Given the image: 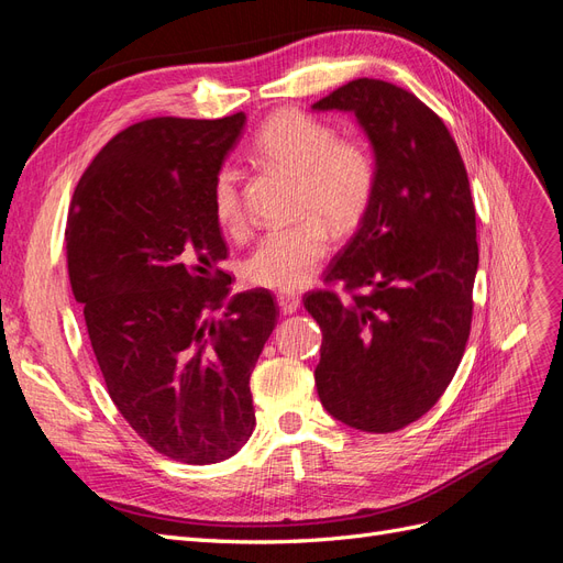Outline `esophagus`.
Wrapping results in <instances>:
<instances>
[{
  "mask_svg": "<svg viewBox=\"0 0 563 563\" xmlns=\"http://www.w3.org/2000/svg\"><path fill=\"white\" fill-rule=\"evenodd\" d=\"M277 302H279V310L284 314H294L300 308V296L294 294V291H282L277 296Z\"/></svg>",
  "mask_w": 563,
  "mask_h": 563,
  "instance_id": "34e87169",
  "label": "esophagus"
}]
</instances>
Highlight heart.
I'll use <instances>...</instances> for the list:
<instances>
[{"label":"heart","mask_w":563,"mask_h":563,"mask_svg":"<svg viewBox=\"0 0 563 563\" xmlns=\"http://www.w3.org/2000/svg\"><path fill=\"white\" fill-rule=\"evenodd\" d=\"M251 157L296 178V213L288 228L261 236L244 263L251 286L298 288L329 253V230L345 236L356 230L376 190V162L356 141L338 139L331 124L300 110L272 114L251 141ZM213 213L228 232L244 230L240 174L223 166L213 180Z\"/></svg>","instance_id":"heart-1"}]
</instances>
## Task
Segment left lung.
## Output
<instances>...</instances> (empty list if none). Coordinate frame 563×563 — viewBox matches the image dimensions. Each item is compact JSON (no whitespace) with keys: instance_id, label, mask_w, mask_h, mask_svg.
Returning <instances> with one entry per match:
<instances>
[{"instance_id":"left-lung-1","label":"left lung","mask_w":563,"mask_h":563,"mask_svg":"<svg viewBox=\"0 0 563 563\" xmlns=\"http://www.w3.org/2000/svg\"><path fill=\"white\" fill-rule=\"evenodd\" d=\"M354 114L376 190L327 284L302 298L323 333L314 368L327 411L362 432H395L444 395L470 338L479 265L463 157L444 122L395 84L354 79L312 106Z\"/></svg>"}]
</instances>
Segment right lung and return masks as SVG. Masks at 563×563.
Returning <instances> with one entry per match:
<instances>
[{"label": "right lung", "instance_id": "obj_1", "mask_svg": "<svg viewBox=\"0 0 563 563\" xmlns=\"http://www.w3.org/2000/svg\"><path fill=\"white\" fill-rule=\"evenodd\" d=\"M246 114L155 117L119 131L67 213L75 300L110 399L157 453L211 465L253 428L251 371L277 323L265 288L230 294L213 180Z\"/></svg>", "mask_w": 563, "mask_h": 563}]
</instances>
